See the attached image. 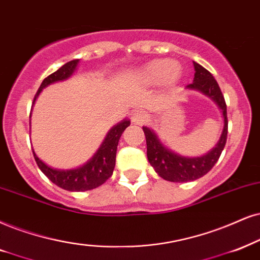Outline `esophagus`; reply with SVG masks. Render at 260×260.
Segmentation results:
<instances>
[{
	"label": "esophagus",
	"instance_id": "1",
	"mask_svg": "<svg viewBox=\"0 0 260 260\" xmlns=\"http://www.w3.org/2000/svg\"><path fill=\"white\" fill-rule=\"evenodd\" d=\"M147 120V116L145 113H143V111H136V113L133 114V121L137 123H141L144 122V121Z\"/></svg>",
	"mask_w": 260,
	"mask_h": 260
}]
</instances>
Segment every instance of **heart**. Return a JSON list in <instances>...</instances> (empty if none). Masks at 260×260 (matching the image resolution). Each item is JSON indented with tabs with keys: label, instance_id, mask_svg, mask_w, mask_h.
<instances>
[{
	"label": "heart",
	"instance_id": "b5f03b06",
	"mask_svg": "<svg viewBox=\"0 0 260 260\" xmlns=\"http://www.w3.org/2000/svg\"><path fill=\"white\" fill-rule=\"evenodd\" d=\"M180 68L168 60H154L141 71V78L150 84L173 83L179 78Z\"/></svg>",
	"mask_w": 260,
	"mask_h": 260
}]
</instances>
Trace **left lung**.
I'll use <instances>...</instances> for the list:
<instances>
[{"label":"left lung","mask_w":260,"mask_h":260,"mask_svg":"<svg viewBox=\"0 0 260 260\" xmlns=\"http://www.w3.org/2000/svg\"><path fill=\"white\" fill-rule=\"evenodd\" d=\"M193 64H194L196 71L194 80L192 84L187 85V88L202 91L203 93L211 97L217 103L219 109L222 110L223 117H224V128H223L221 139L215 149L202 157L188 158V157L179 156V154L166 149L150 128L143 127L146 138L147 159L153 167L154 172L167 181L188 182L208 174L218 160L226 143L228 117H226V104L221 88H219L216 79L208 70H205L203 66L197 62H193Z\"/></svg>","instance_id":"left-lung-1"}]
</instances>
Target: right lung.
I'll use <instances>...</instances> for the list:
<instances>
[{
  "label": "right lung",
  "instance_id": "right-lung-1",
  "mask_svg": "<svg viewBox=\"0 0 260 260\" xmlns=\"http://www.w3.org/2000/svg\"><path fill=\"white\" fill-rule=\"evenodd\" d=\"M78 62L79 60L67 62V63L62 66L60 70L55 72V73L48 75L43 80L41 86H39L37 93L35 96V100L37 98L43 87L48 86L49 84L55 83V81L64 80V79L71 77L75 70V67H77ZM129 121L124 120L121 123L116 124L114 128H111L110 132L108 133L106 140L102 144V146L98 150V152L94 154L93 158L85 164V166L80 167V168L72 170L52 169L45 163H43L34 152L36 163H37V166L42 170L43 174L51 182H54L55 185L66 190H71V192H84V190L96 188V187L103 185L113 175L115 160H116L117 144H119L121 134L129 126Z\"/></svg>",
  "mask_w": 260,
  "mask_h": 260
}]
</instances>
